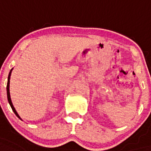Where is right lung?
I'll use <instances>...</instances> for the list:
<instances>
[{
	"mask_svg": "<svg viewBox=\"0 0 151 151\" xmlns=\"http://www.w3.org/2000/svg\"><path fill=\"white\" fill-rule=\"evenodd\" d=\"M12 69L10 70V73L9 74H8V84H7V96H8V102H9L10 105H11V107H12V110H13V111L14 112V114H15L16 116H18V118H20V116H18V114L17 113V111H16L15 109H14V107L13 106V104H12V99H11V96H10V90H9V84H10V78H11V74H12Z\"/></svg>",
	"mask_w": 151,
	"mask_h": 151,
	"instance_id": "right-lung-1",
	"label": "right lung"
}]
</instances>
